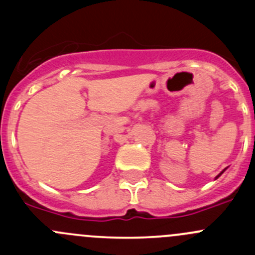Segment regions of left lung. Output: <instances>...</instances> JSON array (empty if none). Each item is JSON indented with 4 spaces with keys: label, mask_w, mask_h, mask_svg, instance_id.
I'll use <instances>...</instances> for the list:
<instances>
[{
    "label": "left lung",
    "mask_w": 255,
    "mask_h": 255,
    "mask_svg": "<svg viewBox=\"0 0 255 255\" xmlns=\"http://www.w3.org/2000/svg\"><path fill=\"white\" fill-rule=\"evenodd\" d=\"M225 170H226V169H225ZM225 170H223V171H225ZM223 171H222V173H221V174H220V175H217V177H216V179H218V177H220L221 175H222V174H223Z\"/></svg>",
    "instance_id": "8db88e82"
}]
</instances>
